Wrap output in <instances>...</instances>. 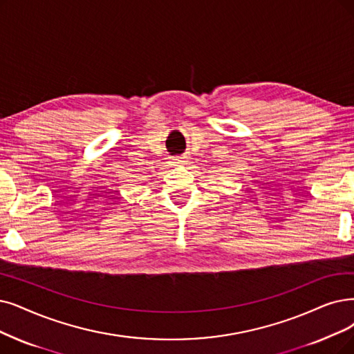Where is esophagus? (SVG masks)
Listing matches in <instances>:
<instances>
[{
    "label": "esophagus",
    "instance_id": "34e87169",
    "mask_svg": "<svg viewBox=\"0 0 354 354\" xmlns=\"http://www.w3.org/2000/svg\"><path fill=\"white\" fill-rule=\"evenodd\" d=\"M171 162H173L174 165H183V164L187 162V157H186V155H183V157H174Z\"/></svg>",
    "mask_w": 354,
    "mask_h": 354
}]
</instances>
